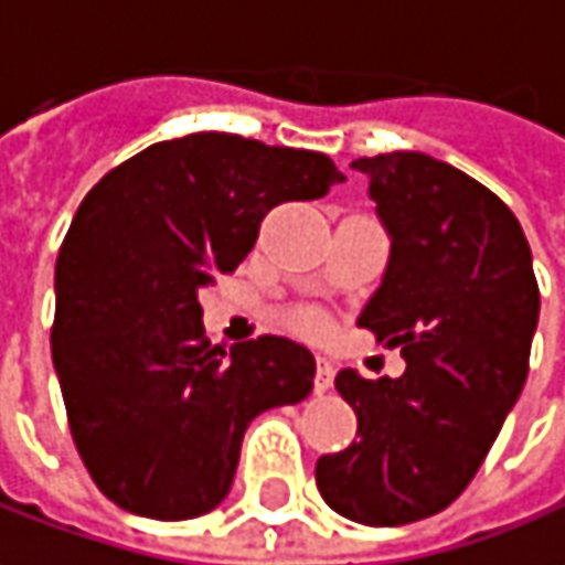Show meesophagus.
<instances>
[{
  "instance_id": "34e87169",
  "label": "esophagus",
  "mask_w": 565,
  "mask_h": 565,
  "mask_svg": "<svg viewBox=\"0 0 565 565\" xmlns=\"http://www.w3.org/2000/svg\"><path fill=\"white\" fill-rule=\"evenodd\" d=\"M331 382H334V363L329 356H316V392H329Z\"/></svg>"
}]
</instances>
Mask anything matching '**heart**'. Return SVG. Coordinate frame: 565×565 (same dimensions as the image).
<instances>
[{"label": "heart", "mask_w": 565, "mask_h": 565, "mask_svg": "<svg viewBox=\"0 0 565 565\" xmlns=\"http://www.w3.org/2000/svg\"><path fill=\"white\" fill-rule=\"evenodd\" d=\"M294 326L303 331V334H322V331H326V322H322L316 312H300V316L294 319Z\"/></svg>", "instance_id": "obj_1"}]
</instances>
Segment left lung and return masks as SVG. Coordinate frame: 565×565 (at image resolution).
<instances>
[{
  "mask_svg": "<svg viewBox=\"0 0 565 565\" xmlns=\"http://www.w3.org/2000/svg\"><path fill=\"white\" fill-rule=\"evenodd\" d=\"M351 167L392 243L356 322L407 366L334 376L360 439L322 455L316 483L338 515L392 527L443 512L478 475L527 380L541 294L522 224L487 185L420 151Z\"/></svg>",
  "mask_w": 565,
  "mask_h": 565,
  "instance_id": "8db88e82",
  "label": "left lung"
}]
</instances>
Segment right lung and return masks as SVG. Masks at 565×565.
<instances>
[{
    "mask_svg": "<svg viewBox=\"0 0 565 565\" xmlns=\"http://www.w3.org/2000/svg\"><path fill=\"white\" fill-rule=\"evenodd\" d=\"M334 183L319 151L195 132L119 163L78 205L56 258L53 366L75 449L119 509L211 512L253 417L312 392L316 360L290 338L211 344L199 290L249 256L275 205Z\"/></svg>",
    "mask_w": 565,
    "mask_h": 565,
    "instance_id": "right-lung-1",
    "label": "right lung"
}]
</instances>
